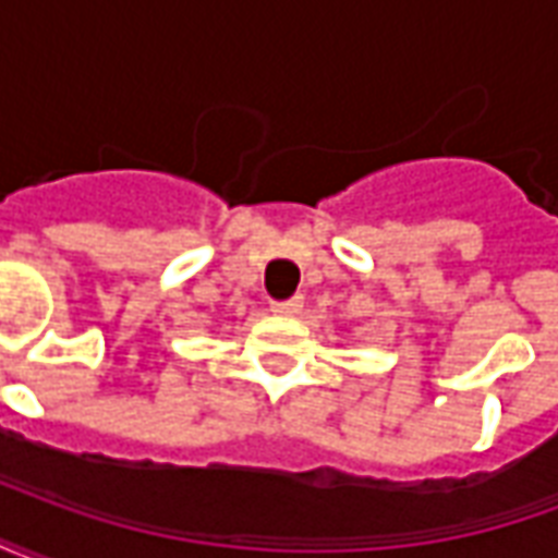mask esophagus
<instances>
[{"instance_id": "1", "label": "esophagus", "mask_w": 558, "mask_h": 558, "mask_svg": "<svg viewBox=\"0 0 558 558\" xmlns=\"http://www.w3.org/2000/svg\"><path fill=\"white\" fill-rule=\"evenodd\" d=\"M304 307L302 295H295V299H287V302H271V311L280 316H295Z\"/></svg>"}]
</instances>
